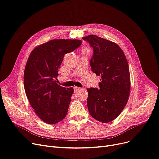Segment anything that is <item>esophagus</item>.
<instances>
[{
  "mask_svg": "<svg viewBox=\"0 0 159 159\" xmlns=\"http://www.w3.org/2000/svg\"><path fill=\"white\" fill-rule=\"evenodd\" d=\"M79 89H80V88H79V87H77V86H75L74 87L75 92H77V91L79 90Z\"/></svg>",
  "mask_w": 159,
  "mask_h": 159,
  "instance_id": "esophagus-1",
  "label": "esophagus"
}]
</instances>
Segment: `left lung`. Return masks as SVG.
Instances as JSON below:
<instances>
[{
	"label": "left lung",
	"instance_id": "left-lung-1",
	"mask_svg": "<svg viewBox=\"0 0 159 159\" xmlns=\"http://www.w3.org/2000/svg\"><path fill=\"white\" fill-rule=\"evenodd\" d=\"M93 48L92 71L101 76L99 88H88L87 106L94 119L108 123L118 117L129 99L130 79L127 58L116 43L95 35L82 38Z\"/></svg>",
	"mask_w": 159,
	"mask_h": 159
}]
</instances>
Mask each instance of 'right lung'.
<instances>
[{"label": "right lung", "instance_id": "right-lung-1", "mask_svg": "<svg viewBox=\"0 0 159 159\" xmlns=\"http://www.w3.org/2000/svg\"><path fill=\"white\" fill-rule=\"evenodd\" d=\"M81 43L80 39H52L36 47L27 60L25 93L34 112L48 124H56L67 115L73 88L61 86L56 80L64 55Z\"/></svg>", "mask_w": 159, "mask_h": 159}]
</instances>
